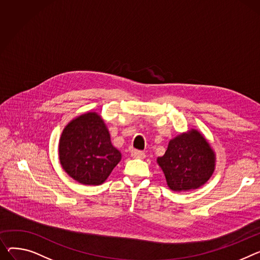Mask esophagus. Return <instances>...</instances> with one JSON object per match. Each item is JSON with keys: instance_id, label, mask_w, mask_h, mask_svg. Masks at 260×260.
Masks as SVG:
<instances>
[{"instance_id": "esophagus-1", "label": "esophagus", "mask_w": 260, "mask_h": 260, "mask_svg": "<svg viewBox=\"0 0 260 260\" xmlns=\"http://www.w3.org/2000/svg\"><path fill=\"white\" fill-rule=\"evenodd\" d=\"M131 155L133 158H139V159L145 158V153L142 150H138V149H132Z\"/></svg>"}]
</instances>
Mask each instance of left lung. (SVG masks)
Masks as SVG:
<instances>
[{
	"instance_id": "8db88e82",
	"label": "left lung",
	"mask_w": 260,
	"mask_h": 260,
	"mask_svg": "<svg viewBox=\"0 0 260 260\" xmlns=\"http://www.w3.org/2000/svg\"><path fill=\"white\" fill-rule=\"evenodd\" d=\"M157 161L174 191L199 188L210 179L215 165L213 150L196 129L170 140L165 154Z\"/></svg>"
}]
</instances>
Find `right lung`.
<instances>
[{"label":"right lung","instance_id":"obj_1","mask_svg":"<svg viewBox=\"0 0 260 260\" xmlns=\"http://www.w3.org/2000/svg\"><path fill=\"white\" fill-rule=\"evenodd\" d=\"M58 150L64 171L84 185L102 184L121 160L105 122L96 113L72 120L61 134Z\"/></svg>","mask_w":260,"mask_h":260}]
</instances>
